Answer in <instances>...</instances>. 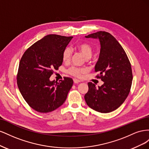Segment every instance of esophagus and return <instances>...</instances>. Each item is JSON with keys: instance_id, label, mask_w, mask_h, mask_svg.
<instances>
[{"instance_id": "34e87169", "label": "esophagus", "mask_w": 149, "mask_h": 149, "mask_svg": "<svg viewBox=\"0 0 149 149\" xmlns=\"http://www.w3.org/2000/svg\"><path fill=\"white\" fill-rule=\"evenodd\" d=\"M73 81H74V83L75 84H78V83H80V81L78 80V79H73Z\"/></svg>"}]
</instances>
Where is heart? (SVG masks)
<instances>
[{"label":"heart","instance_id":"1","mask_svg":"<svg viewBox=\"0 0 149 149\" xmlns=\"http://www.w3.org/2000/svg\"><path fill=\"white\" fill-rule=\"evenodd\" d=\"M76 49L78 50L82 55L86 58L89 59L91 57L93 51V46L88 43H78L75 47ZM71 50L70 47H66L62 53V59L65 62H68L71 57ZM87 72V70L85 68H79L75 66H72L68 70V73L74 76V77L80 78L82 74Z\"/></svg>","mask_w":149,"mask_h":149}]
</instances>
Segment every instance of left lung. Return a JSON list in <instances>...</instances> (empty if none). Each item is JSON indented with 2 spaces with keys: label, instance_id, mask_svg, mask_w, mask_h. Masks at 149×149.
Instances as JSON below:
<instances>
[{
  "label": "left lung",
  "instance_id": "obj_1",
  "mask_svg": "<svg viewBox=\"0 0 149 149\" xmlns=\"http://www.w3.org/2000/svg\"><path fill=\"white\" fill-rule=\"evenodd\" d=\"M85 37L100 40L101 51L95 71L100 73L96 78L104 84L96 88L89 82L84 100L93 110L108 113L118 109L129 95L133 78L131 65L124 49L111 33L100 31Z\"/></svg>",
  "mask_w": 149,
  "mask_h": 149
}]
</instances>
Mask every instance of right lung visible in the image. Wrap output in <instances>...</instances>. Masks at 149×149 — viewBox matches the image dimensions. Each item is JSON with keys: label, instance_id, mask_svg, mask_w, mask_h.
Returning <instances> with one entry per match:
<instances>
[{"label": "right lung", "instance_id": "add662e5", "mask_svg": "<svg viewBox=\"0 0 149 149\" xmlns=\"http://www.w3.org/2000/svg\"><path fill=\"white\" fill-rule=\"evenodd\" d=\"M73 37L51 34L33 43L22 55L17 76L20 92L35 111L47 113L61 106L66 100L73 81L64 77L50 81L54 70L63 63L62 53Z\"/></svg>", "mask_w": 149, "mask_h": 149}]
</instances>
